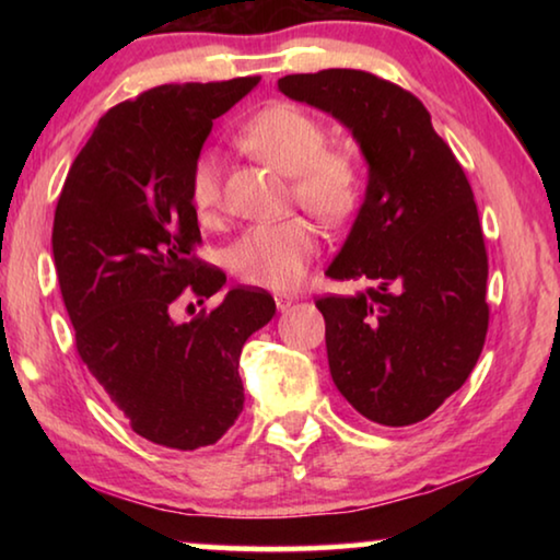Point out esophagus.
<instances>
[{"label":"esophagus","instance_id":"34e87169","mask_svg":"<svg viewBox=\"0 0 560 560\" xmlns=\"http://www.w3.org/2000/svg\"><path fill=\"white\" fill-rule=\"evenodd\" d=\"M296 296H289V293H277V308L279 311H289L293 306Z\"/></svg>","mask_w":560,"mask_h":560}]
</instances>
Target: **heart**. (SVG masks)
I'll list each match as a JSON object with an SVG mask.
<instances>
[{
    "label": "heart",
    "instance_id": "b5f03b06",
    "mask_svg": "<svg viewBox=\"0 0 560 560\" xmlns=\"http://www.w3.org/2000/svg\"><path fill=\"white\" fill-rule=\"evenodd\" d=\"M240 143L264 163L293 177V197L326 224L353 217L363 200L360 160L343 148H326V126L293 103H271L244 122ZM189 207L202 224L222 212V173L214 153L195 158L187 175ZM318 252V236L303 217L249 226L230 249V267L249 287L287 291L299 287Z\"/></svg>",
    "mask_w": 560,
    "mask_h": 560
}]
</instances>
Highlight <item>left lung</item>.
I'll return each mask as SVG.
<instances>
[{"instance_id": "obj_1", "label": "left lung", "mask_w": 560, "mask_h": 560, "mask_svg": "<svg viewBox=\"0 0 560 560\" xmlns=\"http://www.w3.org/2000/svg\"><path fill=\"white\" fill-rule=\"evenodd\" d=\"M279 89L350 128L371 167L326 277L373 287L316 301L330 377L371 422H422L467 381L489 328V261L469 179L422 101L397 83L326 69L283 75Z\"/></svg>"}]
</instances>
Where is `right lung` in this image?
Masks as SVG:
<instances>
[{"label":"right lung","instance_id":"add662e5","mask_svg":"<svg viewBox=\"0 0 560 560\" xmlns=\"http://www.w3.org/2000/svg\"><path fill=\"white\" fill-rule=\"evenodd\" d=\"M259 75L165 83L113 106L75 155L54 214V264L75 350L140 438L170 450L214 444L244 407L240 355L277 314L269 291L236 287L175 324L173 306L214 296L226 277L202 244L187 175L212 120Z\"/></svg>","mask_w":560,"mask_h":560}]
</instances>
